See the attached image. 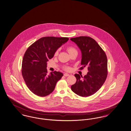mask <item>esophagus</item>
<instances>
[{"mask_svg": "<svg viewBox=\"0 0 131 131\" xmlns=\"http://www.w3.org/2000/svg\"><path fill=\"white\" fill-rule=\"evenodd\" d=\"M64 75L65 77H68V76L69 75V74L67 73H65L64 74Z\"/></svg>", "mask_w": 131, "mask_h": 131, "instance_id": "1", "label": "esophagus"}]
</instances>
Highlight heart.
<instances>
[{
  "label": "heart",
  "mask_w": 131,
  "mask_h": 131,
  "mask_svg": "<svg viewBox=\"0 0 131 131\" xmlns=\"http://www.w3.org/2000/svg\"><path fill=\"white\" fill-rule=\"evenodd\" d=\"M67 51H68V52H69V53H70L71 52H73L74 51H76L75 49L74 48H73V47H72V46H69L67 48ZM58 50H57L54 53V56H57L58 54ZM64 69L66 71H69L70 68H69V67H67V66H65L64 67Z\"/></svg>",
  "instance_id": "heart-1"
}]
</instances>
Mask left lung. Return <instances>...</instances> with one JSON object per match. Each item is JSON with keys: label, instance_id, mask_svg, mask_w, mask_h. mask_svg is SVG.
Returning a JSON list of instances; mask_svg holds the SVG:
<instances>
[{"label": "left lung", "instance_id": "8db88e82", "mask_svg": "<svg viewBox=\"0 0 131 131\" xmlns=\"http://www.w3.org/2000/svg\"><path fill=\"white\" fill-rule=\"evenodd\" d=\"M81 50L82 58L80 69L86 66L88 72L82 77L75 74L76 83L71 86L75 94L82 97H88L95 94L104 84L107 77V58L104 51L93 38L89 37H79L70 39Z\"/></svg>", "mask_w": 131, "mask_h": 131}]
</instances>
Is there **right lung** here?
<instances>
[{"instance_id": "right-lung-1", "label": "right lung", "mask_w": 131, "mask_h": 131, "mask_svg": "<svg viewBox=\"0 0 131 131\" xmlns=\"http://www.w3.org/2000/svg\"><path fill=\"white\" fill-rule=\"evenodd\" d=\"M69 40L68 37H43L32 43L25 52L22 63V74L27 86L34 94L45 96L52 93L63 73L47 74V62L55 52Z\"/></svg>"}]
</instances>
